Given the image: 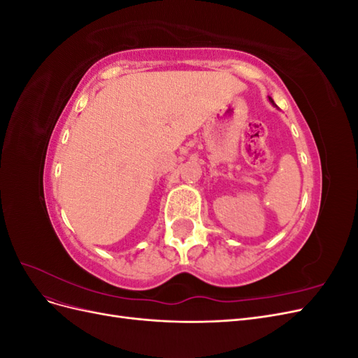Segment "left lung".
<instances>
[{
    "label": "left lung",
    "instance_id": "8db88e82",
    "mask_svg": "<svg viewBox=\"0 0 358 358\" xmlns=\"http://www.w3.org/2000/svg\"><path fill=\"white\" fill-rule=\"evenodd\" d=\"M268 100H270V103H272V104H275V103H273V100H272V99H268Z\"/></svg>",
    "mask_w": 358,
    "mask_h": 358
}]
</instances>
